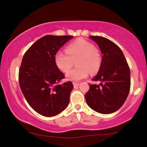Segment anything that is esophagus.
<instances>
[{"label":"esophagus","instance_id":"1","mask_svg":"<svg viewBox=\"0 0 147 147\" xmlns=\"http://www.w3.org/2000/svg\"><path fill=\"white\" fill-rule=\"evenodd\" d=\"M73 84L74 87H76V86H79V83H78V82H73Z\"/></svg>","mask_w":147,"mask_h":147}]
</instances>
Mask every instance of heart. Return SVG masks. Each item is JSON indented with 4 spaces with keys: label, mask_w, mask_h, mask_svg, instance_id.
I'll list each match as a JSON object with an SVG mask.
<instances>
[{
    "label": "heart",
    "mask_w": 147,
    "mask_h": 147,
    "mask_svg": "<svg viewBox=\"0 0 147 147\" xmlns=\"http://www.w3.org/2000/svg\"><path fill=\"white\" fill-rule=\"evenodd\" d=\"M55 63L63 72H67L73 66L76 67L66 74L67 79L78 81L86 78L88 73H97L100 68L102 56L93 44L82 39L73 42L66 47L65 53L58 52L55 56Z\"/></svg>",
    "instance_id": "obj_1"
}]
</instances>
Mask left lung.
Listing matches in <instances>:
<instances>
[{"mask_svg":"<svg viewBox=\"0 0 147 147\" xmlns=\"http://www.w3.org/2000/svg\"><path fill=\"white\" fill-rule=\"evenodd\" d=\"M89 38L98 45L102 56L98 73L92 79L100 84H89L86 100L96 112L112 113L123 105L130 92V68L123 52L113 42L101 36Z\"/></svg>","mask_w":147,"mask_h":147,"instance_id":"left-lung-1","label":"left lung"}]
</instances>
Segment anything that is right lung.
I'll return each mask as SVG.
<instances>
[{
    "label": "right lung",
    "instance_id": "add662e5",
    "mask_svg": "<svg viewBox=\"0 0 147 147\" xmlns=\"http://www.w3.org/2000/svg\"><path fill=\"white\" fill-rule=\"evenodd\" d=\"M73 38L47 35L24 54L19 72L20 88L27 102L41 115L55 116L69 103L73 83L59 84L65 76L54 58L58 50Z\"/></svg>",
    "mask_w": 147,
    "mask_h": 147
}]
</instances>
